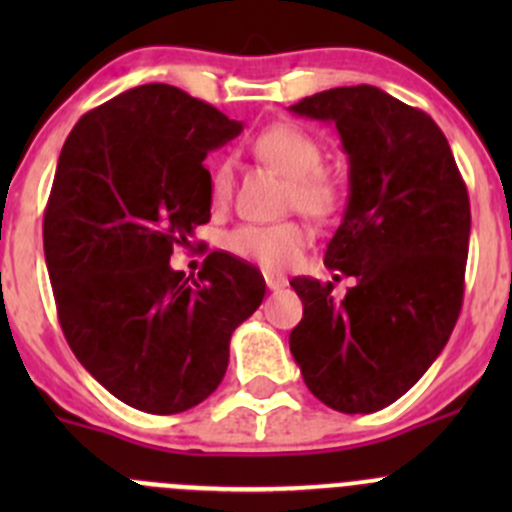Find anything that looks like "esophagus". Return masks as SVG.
Returning a JSON list of instances; mask_svg holds the SVG:
<instances>
[{
    "instance_id": "1",
    "label": "esophagus",
    "mask_w": 512,
    "mask_h": 512,
    "mask_svg": "<svg viewBox=\"0 0 512 512\" xmlns=\"http://www.w3.org/2000/svg\"><path fill=\"white\" fill-rule=\"evenodd\" d=\"M265 282H267V287L270 289H282V287H287V277H282V275H275V272H265Z\"/></svg>"
}]
</instances>
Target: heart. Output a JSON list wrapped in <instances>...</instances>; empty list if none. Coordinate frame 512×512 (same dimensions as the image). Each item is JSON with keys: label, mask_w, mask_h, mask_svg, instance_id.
I'll return each mask as SVG.
<instances>
[{"label": "heart", "mask_w": 512, "mask_h": 512, "mask_svg": "<svg viewBox=\"0 0 512 512\" xmlns=\"http://www.w3.org/2000/svg\"><path fill=\"white\" fill-rule=\"evenodd\" d=\"M257 160L275 168L287 178L285 203L312 220H332L342 210V183L322 168L324 146L312 136L289 123H275L260 131L252 141ZM235 165L220 158L210 170V200L215 208L225 205L232 195ZM227 250L262 267H287L297 260L307 245V230L297 220H282L270 225H240L227 235Z\"/></svg>", "instance_id": "b5f03b06"}]
</instances>
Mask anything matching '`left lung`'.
Returning a JSON list of instances; mask_svg holds the SVG:
<instances>
[{
    "instance_id": "8db88e82",
    "label": "left lung",
    "mask_w": 512,
    "mask_h": 512,
    "mask_svg": "<svg viewBox=\"0 0 512 512\" xmlns=\"http://www.w3.org/2000/svg\"><path fill=\"white\" fill-rule=\"evenodd\" d=\"M289 111L332 121L342 136L349 203L324 265L354 277L344 299H334L332 282H289L304 304L289 352L322 404L371 414L426 374L456 327L468 190L436 121L376 86H339Z\"/></svg>"
}]
</instances>
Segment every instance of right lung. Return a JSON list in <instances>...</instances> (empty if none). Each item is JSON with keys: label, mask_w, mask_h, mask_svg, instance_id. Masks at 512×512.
Here are the masks:
<instances>
[{"label": "right lung", "mask_w": 512, "mask_h": 512, "mask_svg": "<svg viewBox=\"0 0 512 512\" xmlns=\"http://www.w3.org/2000/svg\"><path fill=\"white\" fill-rule=\"evenodd\" d=\"M242 123L168 84L79 118L44 213V255L71 352L123 404L180 414L223 381L230 337L265 297L250 262L210 252L198 280L170 267L210 220L203 160Z\"/></svg>", "instance_id": "1"}]
</instances>
